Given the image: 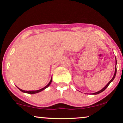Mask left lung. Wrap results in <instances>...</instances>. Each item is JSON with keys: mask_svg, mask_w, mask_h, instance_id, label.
Returning <instances> with one entry per match:
<instances>
[{"mask_svg": "<svg viewBox=\"0 0 123 123\" xmlns=\"http://www.w3.org/2000/svg\"><path fill=\"white\" fill-rule=\"evenodd\" d=\"M115 59H116V57H115ZM115 63H116V65H117V60H116V61H115ZM116 73H117V67H116V66H115V73H114V76H113V77L112 78V79H111V80H110V81L108 82V83L107 84V85H106L105 87H104L103 88V89H102L100 91H98V92H96V93H92L93 94H99V93H101V92H103L104 90H105V89L107 88L108 87V86L110 85V83H111V82L113 81V80H114V78H115V75H116Z\"/></svg>", "mask_w": 123, "mask_h": 123, "instance_id": "obj_1", "label": "left lung"}]
</instances>
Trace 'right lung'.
Masks as SVG:
<instances>
[{"mask_svg":"<svg viewBox=\"0 0 123 123\" xmlns=\"http://www.w3.org/2000/svg\"><path fill=\"white\" fill-rule=\"evenodd\" d=\"M52 78H51V80H50V82H49V83L48 85H47V86H46L45 87L43 88H42V89H39V90H37V91H24V90H23V89H20L19 88H18V87H17V88H18V89H19L20 91H21V92H24V93H28V94H35V93H37L40 92H41V91H42L44 90V89H46V88L48 87L50 85V84L51 83V82H52Z\"/></svg>","mask_w":123,"mask_h":123,"instance_id":"obj_1","label":"right lung"}]
</instances>
